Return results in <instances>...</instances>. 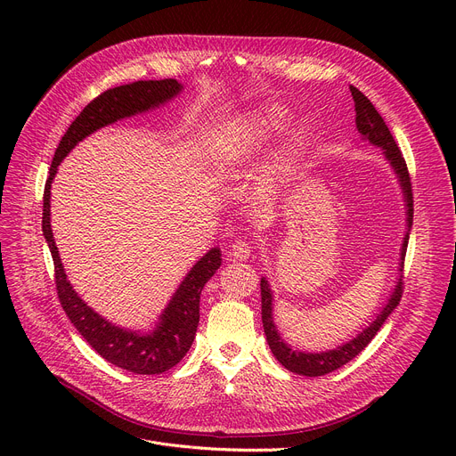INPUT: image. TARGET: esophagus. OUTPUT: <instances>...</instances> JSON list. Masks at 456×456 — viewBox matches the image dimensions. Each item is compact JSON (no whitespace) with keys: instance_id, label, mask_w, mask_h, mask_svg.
Returning <instances> with one entry per match:
<instances>
[{"instance_id":"obj_1","label":"esophagus","mask_w":456,"mask_h":456,"mask_svg":"<svg viewBox=\"0 0 456 456\" xmlns=\"http://www.w3.org/2000/svg\"><path fill=\"white\" fill-rule=\"evenodd\" d=\"M251 251H253V246H251L249 242H246V240H236V242H232V246H231V249H229V253H231L236 260H246V258H249Z\"/></svg>"}]
</instances>
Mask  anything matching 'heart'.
Instances as JSON below:
<instances>
[{"label": "heart", "mask_w": 456, "mask_h": 456, "mask_svg": "<svg viewBox=\"0 0 456 456\" xmlns=\"http://www.w3.org/2000/svg\"><path fill=\"white\" fill-rule=\"evenodd\" d=\"M277 122H279L277 110H268L262 116L249 119V124L246 126V131H244V143H248L249 146V143L258 142L270 129H273L277 126Z\"/></svg>", "instance_id": "heart-1"}]
</instances>
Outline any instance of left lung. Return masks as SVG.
Wrapping results in <instances>:
<instances>
[{
    "label": "left lung",
    "instance_id": "left-lung-1",
    "mask_svg": "<svg viewBox=\"0 0 456 456\" xmlns=\"http://www.w3.org/2000/svg\"><path fill=\"white\" fill-rule=\"evenodd\" d=\"M353 102H354V110H356V129L361 134H364L366 140H370L373 146L385 150V157L390 160L392 167L395 170L401 188H403V196H404V203H406V225H409V231H406L404 238H403V248H401V266L399 272H403V265H404V255H406V246H409V234H411V227H412V216H414V200H412V183H411V174L409 167H406L404 157L401 153V150L397 148V143L388 129V126L385 124V119L375 110L373 103L366 98V95L358 90L356 86H349ZM403 296V279L397 281L395 290L392 292L388 303L382 308V313L377 316V320L366 327L356 338L349 340L347 344L327 351V353H303V351H294L289 346H286L279 332L277 327L273 323V306H272V290L268 286V281L262 279L260 281V297H262V325H265V334L268 346L273 353V356L277 361L286 368L297 375H305V377H320V375H327L334 370L342 368L344 364H347L349 361L361 353L373 338L375 334L380 330L382 323L387 322V318L392 314V310L399 305Z\"/></svg>",
    "mask_w": 456,
    "mask_h": 456
}]
</instances>
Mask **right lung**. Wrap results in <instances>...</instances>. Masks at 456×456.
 Here are the masks:
<instances>
[{
    "instance_id": "1",
    "label": "right lung",
    "mask_w": 456,
    "mask_h": 456,
    "mask_svg": "<svg viewBox=\"0 0 456 456\" xmlns=\"http://www.w3.org/2000/svg\"><path fill=\"white\" fill-rule=\"evenodd\" d=\"M181 83L175 79L160 81H136L131 85H122L109 88L98 98L92 100L81 114L71 122L68 131L59 142L55 151L50 177L44 186V210H42V232L45 242L50 246L53 266H55V284L57 296L68 314L69 322L81 332V337L98 351L107 362L138 373V375H159L172 370L183 361L191 342L196 338L200 323V296L205 282L216 273L222 265V253L218 248H212L203 258L196 262V266L188 272L184 281L167 303L160 316V323L150 334H138L133 330L119 329L100 314H95L90 306L74 292L66 279L64 266L61 262L53 232L50 225V190L52 181L57 174L61 160L77 146L85 136L143 110H150L172 100L181 92Z\"/></svg>"
}]
</instances>
